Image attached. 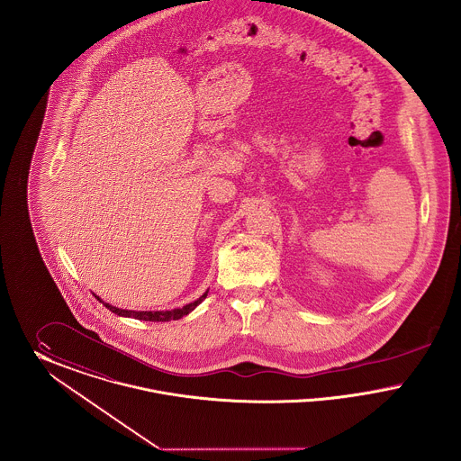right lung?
<instances>
[{
	"label": "right lung",
	"mask_w": 461,
	"mask_h": 461,
	"mask_svg": "<svg viewBox=\"0 0 461 461\" xmlns=\"http://www.w3.org/2000/svg\"><path fill=\"white\" fill-rule=\"evenodd\" d=\"M208 296V291L206 293H203L195 302L193 303H187V305H184L182 309H173V311H156V312H152V311H124V309H118V307H113V305H109V303H104L100 298V302L111 311V312H114V314L122 315V317H133V319H140V321H152V322H167V321H176V319H180V317H184V315L189 314V312H193L195 307L204 300Z\"/></svg>",
	"instance_id": "add662e5"
}]
</instances>
